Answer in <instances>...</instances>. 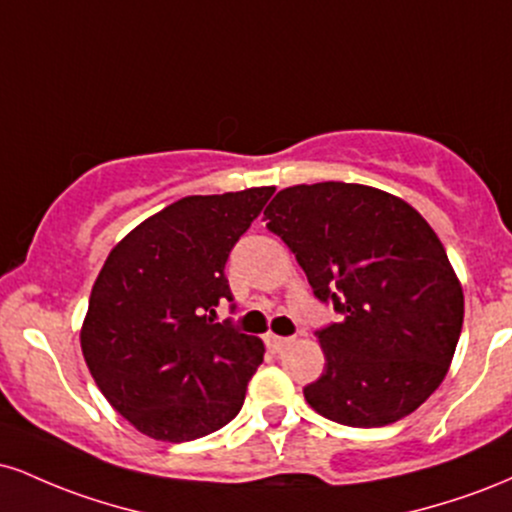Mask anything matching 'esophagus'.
<instances>
[{
  "label": "esophagus",
  "mask_w": 512,
  "mask_h": 512,
  "mask_svg": "<svg viewBox=\"0 0 512 512\" xmlns=\"http://www.w3.org/2000/svg\"><path fill=\"white\" fill-rule=\"evenodd\" d=\"M267 342H269V346H272L274 351H284L286 346H291L293 342H296V339H293V337H276V334H269Z\"/></svg>",
  "instance_id": "obj_1"
}]
</instances>
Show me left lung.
I'll list each match as a JSON object with an SVG mask.
<instances>
[{
	"label": "left lung",
	"mask_w": 512,
	"mask_h": 512,
	"mask_svg": "<svg viewBox=\"0 0 512 512\" xmlns=\"http://www.w3.org/2000/svg\"><path fill=\"white\" fill-rule=\"evenodd\" d=\"M320 303L339 322L315 332L325 370L303 395L344 426L395 424L443 383L462 332L464 296L424 216L351 182L286 187L264 209Z\"/></svg>",
	"instance_id": "8db88e82"
}]
</instances>
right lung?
<instances>
[{
  "label": "right lung",
  "instance_id": "add662e5",
  "mask_svg": "<svg viewBox=\"0 0 512 512\" xmlns=\"http://www.w3.org/2000/svg\"><path fill=\"white\" fill-rule=\"evenodd\" d=\"M274 187L192 195L139 223L105 260L81 327L86 366L144 436L187 443L219 431L245 402L264 344L231 320L226 262Z\"/></svg>",
  "mask_w": 512,
  "mask_h": 512
}]
</instances>
